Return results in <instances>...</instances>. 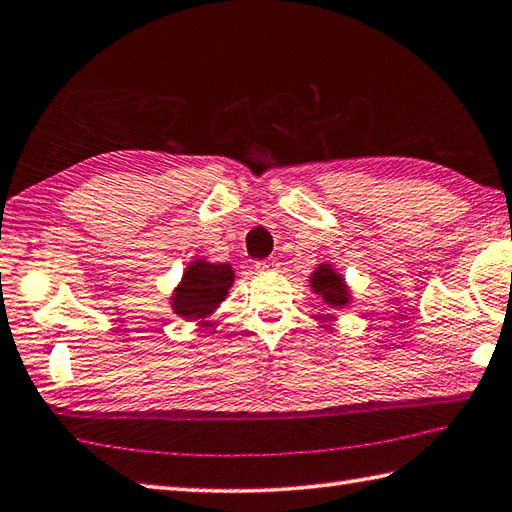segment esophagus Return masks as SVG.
I'll use <instances>...</instances> for the list:
<instances>
[{
	"label": "esophagus",
	"instance_id": "1",
	"mask_svg": "<svg viewBox=\"0 0 512 512\" xmlns=\"http://www.w3.org/2000/svg\"><path fill=\"white\" fill-rule=\"evenodd\" d=\"M257 273H268V270H275L277 262L275 259H262V262H255Z\"/></svg>",
	"mask_w": 512,
	"mask_h": 512
}]
</instances>
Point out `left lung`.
<instances>
[{"label": "left lung", "mask_w": 512, "mask_h": 512, "mask_svg": "<svg viewBox=\"0 0 512 512\" xmlns=\"http://www.w3.org/2000/svg\"><path fill=\"white\" fill-rule=\"evenodd\" d=\"M310 288L315 290V295L324 299L328 306L342 308L350 302V290L344 282L342 275H337V270L330 264H319L313 275H310Z\"/></svg>", "instance_id": "obj_1"}]
</instances>
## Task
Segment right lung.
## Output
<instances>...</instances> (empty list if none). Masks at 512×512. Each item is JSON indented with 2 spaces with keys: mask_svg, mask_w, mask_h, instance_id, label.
Segmentation results:
<instances>
[{
  "mask_svg": "<svg viewBox=\"0 0 512 512\" xmlns=\"http://www.w3.org/2000/svg\"><path fill=\"white\" fill-rule=\"evenodd\" d=\"M235 282V273L230 264H210L206 259H195L186 266L184 277L173 293L175 315L199 322L224 302L228 288Z\"/></svg>",
  "mask_w": 512,
  "mask_h": 512,
  "instance_id": "1",
  "label": "right lung"
}]
</instances>
